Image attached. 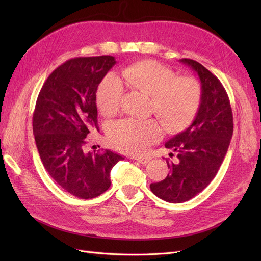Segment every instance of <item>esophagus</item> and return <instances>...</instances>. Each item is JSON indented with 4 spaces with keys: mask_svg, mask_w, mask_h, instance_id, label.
<instances>
[{
    "mask_svg": "<svg viewBox=\"0 0 261 261\" xmlns=\"http://www.w3.org/2000/svg\"><path fill=\"white\" fill-rule=\"evenodd\" d=\"M134 159H135L136 161H138L141 164H147L150 161V159H151V158H150V156H139L138 155V156L134 158Z\"/></svg>",
    "mask_w": 261,
    "mask_h": 261,
    "instance_id": "esophagus-1",
    "label": "esophagus"
}]
</instances>
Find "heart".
Segmentation results:
<instances>
[{"mask_svg": "<svg viewBox=\"0 0 261 261\" xmlns=\"http://www.w3.org/2000/svg\"><path fill=\"white\" fill-rule=\"evenodd\" d=\"M126 84L151 94V111L162 121L169 133L184 129L192 122L200 102V86L191 76H177L174 70L154 60H145L123 70ZM125 94L123 81L108 73L99 84L97 103L107 116L115 115ZM163 135L156 120L126 118L111 125L109 138L112 145L127 153H143Z\"/></svg>", "mask_w": 261, "mask_h": 261, "instance_id": "heart-1", "label": "heart"}]
</instances>
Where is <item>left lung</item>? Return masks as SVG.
I'll use <instances>...</instances> for the list:
<instances>
[{"mask_svg": "<svg viewBox=\"0 0 261 261\" xmlns=\"http://www.w3.org/2000/svg\"><path fill=\"white\" fill-rule=\"evenodd\" d=\"M180 62L199 76L200 105L192 125L165 143V148L173 150L177 158L175 163L168 161L170 173L159 183L150 185L155 196L173 203L192 199L210 184L233 135L232 108L222 84L200 63L191 59Z\"/></svg>", "mask_w": 261, "mask_h": 261, "instance_id": "8db88e82", "label": "left lung"}]
</instances>
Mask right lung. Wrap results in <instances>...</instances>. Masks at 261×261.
<instances>
[{"instance_id": "add662e5", "label": "right lung", "mask_w": 261, "mask_h": 261, "mask_svg": "<svg viewBox=\"0 0 261 261\" xmlns=\"http://www.w3.org/2000/svg\"><path fill=\"white\" fill-rule=\"evenodd\" d=\"M111 55L75 58L54 69L39 92L33 116L43 167L75 197L91 199L111 185L110 172L124 158L106 150L86 152L89 134L99 130L96 92L115 65Z\"/></svg>"}]
</instances>
